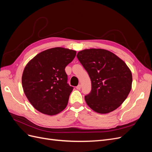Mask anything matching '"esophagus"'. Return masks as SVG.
Listing matches in <instances>:
<instances>
[{
    "label": "esophagus",
    "mask_w": 152,
    "mask_h": 152,
    "mask_svg": "<svg viewBox=\"0 0 152 152\" xmlns=\"http://www.w3.org/2000/svg\"><path fill=\"white\" fill-rule=\"evenodd\" d=\"M76 88H77V89H78V90H80V89H81V85H80V84L78 85V86L76 87Z\"/></svg>",
    "instance_id": "34e87169"
}]
</instances>
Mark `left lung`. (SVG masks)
Masks as SVG:
<instances>
[{
    "label": "left lung",
    "instance_id": "8db88e82",
    "mask_svg": "<svg viewBox=\"0 0 152 152\" xmlns=\"http://www.w3.org/2000/svg\"><path fill=\"white\" fill-rule=\"evenodd\" d=\"M77 56L91 80V91L85 96L87 104L102 114L120 107L132 88V73L126 63L103 49H84Z\"/></svg>",
    "mask_w": 152,
    "mask_h": 152
}]
</instances>
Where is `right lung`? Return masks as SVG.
Segmentation results:
<instances>
[{"instance_id":"right-lung-1","label":"right lung","mask_w":152,"mask_h":152,"mask_svg":"<svg viewBox=\"0 0 152 152\" xmlns=\"http://www.w3.org/2000/svg\"><path fill=\"white\" fill-rule=\"evenodd\" d=\"M76 53L63 48H50L37 54L26 64L21 79L23 89L39 112L54 115L66 107L73 87L67 84L65 68Z\"/></svg>"}]
</instances>
